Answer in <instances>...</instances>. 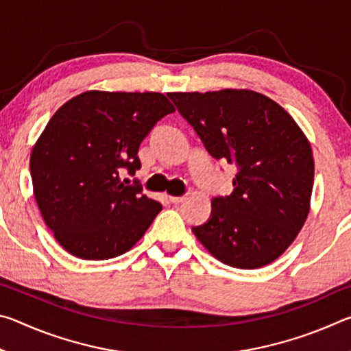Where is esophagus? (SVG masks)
<instances>
[{
	"label": "esophagus",
	"instance_id": "1",
	"mask_svg": "<svg viewBox=\"0 0 351 351\" xmlns=\"http://www.w3.org/2000/svg\"><path fill=\"white\" fill-rule=\"evenodd\" d=\"M169 199H170L173 204H180V203H182L184 199H186V197H169Z\"/></svg>",
	"mask_w": 351,
	"mask_h": 351
}]
</instances>
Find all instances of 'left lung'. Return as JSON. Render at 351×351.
Returning <instances> with one entry per match:
<instances>
[{"label":"left lung","instance_id":"8db88e82","mask_svg":"<svg viewBox=\"0 0 351 351\" xmlns=\"http://www.w3.org/2000/svg\"><path fill=\"white\" fill-rule=\"evenodd\" d=\"M213 158L239 167L193 234L221 263L255 269L287 251L310 213L314 158L289 112L251 90L170 93Z\"/></svg>","mask_w":351,"mask_h":351}]
</instances>
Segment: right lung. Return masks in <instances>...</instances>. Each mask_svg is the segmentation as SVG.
<instances>
[{
	"instance_id": "add662e5",
	"label": "right lung",
	"mask_w": 351,
	"mask_h": 351,
	"mask_svg": "<svg viewBox=\"0 0 351 351\" xmlns=\"http://www.w3.org/2000/svg\"><path fill=\"white\" fill-rule=\"evenodd\" d=\"M175 111L162 93L86 91L47 122L31 153L34 197L60 246L83 260L130 251L162 206L121 178L141 169L138 150Z\"/></svg>"
}]
</instances>
